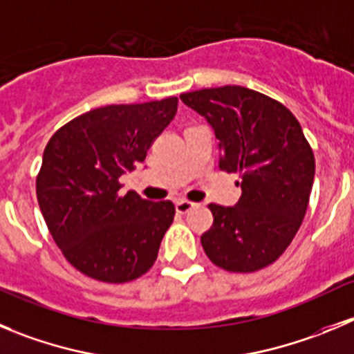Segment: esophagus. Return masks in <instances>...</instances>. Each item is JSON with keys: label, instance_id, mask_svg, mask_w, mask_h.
I'll return each instance as SVG.
<instances>
[{"label": "esophagus", "instance_id": "1", "mask_svg": "<svg viewBox=\"0 0 354 354\" xmlns=\"http://www.w3.org/2000/svg\"><path fill=\"white\" fill-rule=\"evenodd\" d=\"M174 206H176L178 213L185 214V213H188V211L192 209V207L196 206V204L190 203V201H176V204H174Z\"/></svg>", "mask_w": 354, "mask_h": 354}]
</instances>
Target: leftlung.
<instances>
[{
	"label": "left lung",
	"mask_w": 354,
	"mask_h": 354,
	"mask_svg": "<svg viewBox=\"0 0 354 354\" xmlns=\"http://www.w3.org/2000/svg\"><path fill=\"white\" fill-rule=\"evenodd\" d=\"M213 127L220 169L239 173L236 206L209 204L213 225L201 236L214 266L255 272L283 255L300 229L315 155L299 120L281 102L252 88L225 85L180 95Z\"/></svg>",
	"instance_id": "obj_1"
}]
</instances>
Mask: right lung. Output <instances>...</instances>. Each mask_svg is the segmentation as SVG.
<instances>
[{"mask_svg":"<svg viewBox=\"0 0 354 354\" xmlns=\"http://www.w3.org/2000/svg\"><path fill=\"white\" fill-rule=\"evenodd\" d=\"M176 110L178 97L95 108L62 125L45 147L39 209L62 255L85 276L127 283L157 260L174 204L120 194L118 178L145 160Z\"/></svg>","mask_w":354,"mask_h":354,"instance_id":"add662e5","label":"right lung"}]
</instances>
